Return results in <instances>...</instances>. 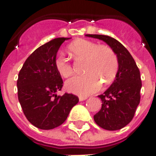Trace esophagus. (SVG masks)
<instances>
[{"label": "esophagus", "mask_w": 156, "mask_h": 156, "mask_svg": "<svg viewBox=\"0 0 156 156\" xmlns=\"http://www.w3.org/2000/svg\"><path fill=\"white\" fill-rule=\"evenodd\" d=\"M87 97L86 96H79V100L80 101H83V100H85V99H87Z\"/></svg>", "instance_id": "obj_1"}]
</instances>
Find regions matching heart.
I'll return each mask as SVG.
<instances>
[{"label": "heart", "instance_id": "obj_1", "mask_svg": "<svg viewBox=\"0 0 156 156\" xmlns=\"http://www.w3.org/2000/svg\"><path fill=\"white\" fill-rule=\"evenodd\" d=\"M68 51L76 58H85L84 75L75 76L66 83L68 92L80 95L94 94L102 88L103 83L108 85L114 81L119 69V60L115 51L107 45H98L94 41L78 39L68 47ZM55 67L63 78L73 73V66L62 55L55 58Z\"/></svg>", "mask_w": 156, "mask_h": 156}]
</instances>
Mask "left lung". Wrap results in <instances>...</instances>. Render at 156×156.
I'll return each instance as SVG.
<instances>
[{
    "label": "left lung",
    "instance_id": "1",
    "mask_svg": "<svg viewBox=\"0 0 156 156\" xmlns=\"http://www.w3.org/2000/svg\"><path fill=\"white\" fill-rule=\"evenodd\" d=\"M86 36L103 40L117 55L119 69L116 78L103 94L98 95L102 107L94 119L95 123L105 129H120L133 119L140 101L142 83L140 70L129 51L116 39L97 34Z\"/></svg>",
    "mask_w": 156,
    "mask_h": 156
}]
</instances>
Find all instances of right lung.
<instances>
[{"label":"right lung","instance_id":"obj_1","mask_svg":"<svg viewBox=\"0 0 156 156\" xmlns=\"http://www.w3.org/2000/svg\"><path fill=\"white\" fill-rule=\"evenodd\" d=\"M69 39L58 37L39 47L27 58L17 79V95L27 120L41 129H51L63 124L78 96L62 90L63 81L55 67V58L62 43Z\"/></svg>","mask_w":156,"mask_h":156}]
</instances>
